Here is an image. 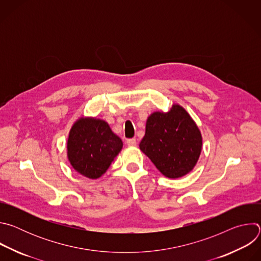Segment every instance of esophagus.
Masks as SVG:
<instances>
[{"mask_svg": "<svg viewBox=\"0 0 261 261\" xmlns=\"http://www.w3.org/2000/svg\"><path fill=\"white\" fill-rule=\"evenodd\" d=\"M127 144L129 145V146H134V145H136V139L135 138H129V139H127Z\"/></svg>", "mask_w": 261, "mask_h": 261, "instance_id": "obj_1", "label": "esophagus"}]
</instances>
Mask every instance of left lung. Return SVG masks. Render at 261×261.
Instances as JSON below:
<instances>
[{
	"mask_svg": "<svg viewBox=\"0 0 261 261\" xmlns=\"http://www.w3.org/2000/svg\"><path fill=\"white\" fill-rule=\"evenodd\" d=\"M139 148L163 175L178 178L195 167L202 150V136L187 110L172 104L166 113L155 111L148 116Z\"/></svg>",
	"mask_w": 261,
	"mask_h": 261,
	"instance_id": "1",
	"label": "left lung"
}]
</instances>
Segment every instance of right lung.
<instances>
[{
    "mask_svg": "<svg viewBox=\"0 0 261 261\" xmlns=\"http://www.w3.org/2000/svg\"><path fill=\"white\" fill-rule=\"evenodd\" d=\"M122 147V139L111 131L107 122L82 117L70 129L67 157L74 170L95 179L106 172Z\"/></svg>",
    "mask_w": 261,
    "mask_h": 261,
    "instance_id": "1",
    "label": "right lung"
}]
</instances>
